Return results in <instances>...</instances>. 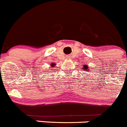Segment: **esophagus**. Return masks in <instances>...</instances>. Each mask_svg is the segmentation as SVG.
Returning a JSON list of instances; mask_svg holds the SVG:
<instances>
[{
	"label": "esophagus",
	"mask_w": 127,
	"mask_h": 127,
	"mask_svg": "<svg viewBox=\"0 0 127 127\" xmlns=\"http://www.w3.org/2000/svg\"><path fill=\"white\" fill-rule=\"evenodd\" d=\"M66 58H67V59H70V56H66Z\"/></svg>",
	"instance_id": "1"
}]
</instances>
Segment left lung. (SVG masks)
I'll use <instances>...</instances> for the list:
<instances>
[{"mask_svg": "<svg viewBox=\"0 0 127 127\" xmlns=\"http://www.w3.org/2000/svg\"><path fill=\"white\" fill-rule=\"evenodd\" d=\"M83 71L84 70H86V71H89V70H90V69H91V68H89V69H88V66L87 65H85V66H83Z\"/></svg>", "mask_w": 127, "mask_h": 127, "instance_id": "1", "label": "left lung"}]
</instances>
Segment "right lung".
Returning a JSON list of instances; mask_svg holds the SVG:
<instances>
[{
    "instance_id": "1",
    "label": "right lung",
    "mask_w": 127,
    "mask_h": 127,
    "mask_svg": "<svg viewBox=\"0 0 127 127\" xmlns=\"http://www.w3.org/2000/svg\"><path fill=\"white\" fill-rule=\"evenodd\" d=\"M55 66V64H51V66H52V68H54V66Z\"/></svg>"
}]
</instances>
